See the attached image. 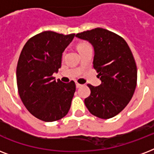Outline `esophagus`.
<instances>
[{
    "label": "esophagus",
    "instance_id": "obj_1",
    "mask_svg": "<svg viewBox=\"0 0 154 154\" xmlns=\"http://www.w3.org/2000/svg\"><path fill=\"white\" fill-rule=\"evenodd\" d=\"M82 84H79V83L76 82V87H77V88H80V87H82Z\"/></svg>",
    "mask_w": 154,
    "mask_h": 154
}]
</instances>
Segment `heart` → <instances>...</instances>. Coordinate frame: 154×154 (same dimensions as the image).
<instances>
[{"label": "heart", "mask_w": 154, "mask_h": 154, "mask_svg": "<svg viewBox=\"0 0 154 154\" xmlns=\"http://www.w3.org/2000/svg\"><path fill=\"white\" fill-rule=\"evenodd\" d=\"M89 45H89V43H87V42H82V43H80V44L78 45L77 48H78V49H82V48H85V47L89 46Z\"/></svg>", "instance_id": "b5f03b06"}]
</instances>
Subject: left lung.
I'll return each instance as SVG.
<instances>
[{
	"mask_svg": "<svg viewBox=\"0 0 154 154\" xmlns=\"http://www.w3.org/2000/svg\"><path fill=\"white\" fill-rule=\"evenodd\" d=\"M94 48V68L101 81L99 86L88 84L91 94L85 104L92 114L109 119L124 109L137 85V72L134 56L121 36L101 28L76 34Z\"/></svg>",
	"mask_w": 154,
	"mask_h": 154,
	"instance_id": "8db88e82",
	"label": "left lung"
}]
</instances>
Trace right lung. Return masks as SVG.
I'll return each mask as SVG.
<instances>
[{"label": "right lung", "mask_w": 154, "mask_h": 154, "mask_svg": "<svg viewBox=\"0 0 154 154\" xmlns=\"http://www.w3.org/2000/svg\"><path fill=\"white\" fill-rule=\"evenodd\" d=\"M74 36L45 31L28 40L19 57L18 93L29 112L43 122L61 119L71 106L75 82H56L53 74L61 67L62 53Z\"/></svg>", "instance_id": "right-lung-1"}]
</instances>
